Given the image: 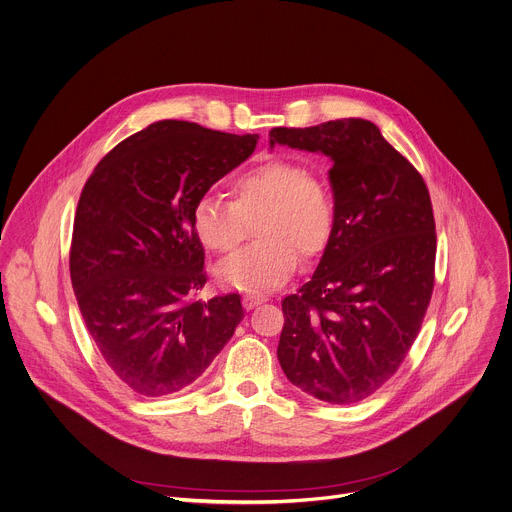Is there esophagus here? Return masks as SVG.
<instances>
[{
    "instance_id": "obj_1",
    "label": "esophagus",
    "mask_w": 512,
    "mask_h": 512,
    "mask_svg": "<svg viewBox=\"0 0 512 512\" xmlns=\"http://www.w3.org/2000/svg\"><path fill=\"white\" fill-rule=\"evenodd\" d=\"M242 302H244V309H246V311H252V309H256L258 304L266 302V298H264V296H258V294H246V296L242 298Z\"/></svg>"
}]
</instances>
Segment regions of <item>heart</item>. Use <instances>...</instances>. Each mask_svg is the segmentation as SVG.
I'll return each mask as SVG.
<instances>
[{
	"label": "heart",
	"mask_w": 512,
	"mask_h": 512,
	"mask_svg": "<svg viewBox=\"0 0 512 512\" xmlns=\"http://www.w3.org/2000/svg\"><path fill=\"white\" fill-rule=\"evenodd\" d=\"M232 201L201 195L191 210L195 238L212 252L230 254L246 238L248 224L260 240L216 266L226 288L272 292L288 282L302 260L325 252L335 232V201L325 181L288 159L264 161L230 187Z\"/></svg>",
	"instance_id": "1"
}]
</instances>
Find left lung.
<instances>
[{
    "label": "left lung",
    "mask_w": 512,
    "mask_h": 512,
    "mask_svg": "<svg viewBox=\"0 0 512 512\" xmlns=\"http://www.w3.org/2000/svg\"><path fill=\"white\" fill-rule=\"evenodd\" d=\"M333 161L335 232L298 294L282 300L278 361L292 385L327 403L377 391L414 345L434 290L436 224L428 187L365 119L270 131Z\"/></svg>",
    "instance_id": "left-lung-1"
}]
</instances>
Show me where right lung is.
Segmentation results:
<instances>
[{
    "label": "right lung",
    "instance_id": "add662e5",
    "mask_svg": "<svg viewBox=\"0 0 512 512\" xmlns=\"http://www.w3.org/2000/svg\"><path fill=\"white\" fill-rule=\"evenodd\" d=\"M256 143L157 121L119 143L80 193L72 288L98 353L139 395L187 389L244 319L240 294L191 300L208 280L191 210Z\"/></svg>",
    "mask_w": 512,
    "mask_h": 512
}]
</instances>
